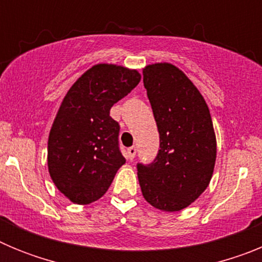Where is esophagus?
Segmentation results:
<instances>
[{"label": "esophagus", "instance_id": "obj_1", "mask_svg": "<svg viewBox=\"0 0 262 262\" xmlns=\"http://www.w3.org/2000/svg\"><path fill=\"white\" fill-rule=\"evenodd\" d=\"M135 155H136L135 147H129L128 149H127V157H128V160H133L134 157H135Z\"/></svg>", "mask_w": 262, "mask_h": 262}]
</instances>
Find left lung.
<instances>
[{"mask_svg":"<svg viewBox=\"0 0 262 262\" xmlns=\"http://www.w3.org/2000/svg\"><path fill=\"white\" fill-rule=\"evenodd\" d=\"M143 82L160 134L154 163L138 164L143 196L163 211L186 209L206 190L216 160L209 106L184 72L170 62L143 69Z\"/></svg>","mask_w":262,"mask_h":262,"instance_id":"1","label":"left lung"}]
</instances>
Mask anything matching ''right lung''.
<instances>
[{
    "mask_svg": "<svg viewBox=\"0 0 262 262\" xmlns=\"http://www.w3.org/2000/svg\"><path fill=\"white\" fill-rule=\"evenodd\" d=\"M140 78L136 69L96 64L67 92L48 136L47 164L55 186L71 202L99 200L126 163L118 144L119 124L110 108Z\"/></svg>",
    "mask_w": 262,
    "mask_h": 262,
    "instance_id": "add662e5",
    "label": "right lung"
}]
</instances>
